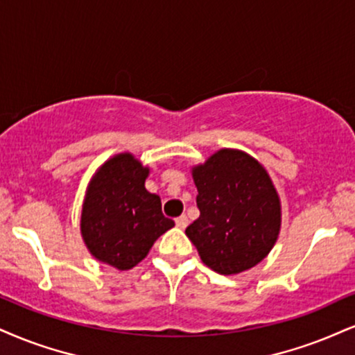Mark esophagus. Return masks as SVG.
Masks as SVG:
<instances>
[{
	"label": "esophagus",
	"instance_id": "obj_1",
	"mask_svg": "<svg viewBox=\"0 0 355 355\" xmlns=\"http://www.w3.org/2000/svg\"><path fill=\"white\" fill-rule=\"evenodd\" d=\"M187 224H189V220H187L186 216H181L176 218V225L179 227V229H186Z\"/></svg>",
	"mask_w": 355,
	"mask_h": 355
}]
</instances>
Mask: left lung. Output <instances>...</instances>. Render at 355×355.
Masks as SVG:
<instances>
[{
	"label": "left lung",
	"mask_w": 355,
	"mask_h": 355,
	"mask_svg": "<svg viewBox=\"0 0 355 355\" xmlns=\"http://www.w3.org/2000/svg\"><path fill=\"white\" fill-rule=\"evenodd\" d=\"M200 216L186 229L200 260L220 275L260 263L278 240L282 202L270 174L245 151L222 148L192 168Z\"/></svg>",
	"instance_id": "left-lung-1"
}]
</instances>
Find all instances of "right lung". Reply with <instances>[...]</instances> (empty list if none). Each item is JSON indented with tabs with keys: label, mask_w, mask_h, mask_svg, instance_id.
Masks as SVG:
<instances>
[{
	"label": "right lung",
	"mask_w": 355,
	"mask_h": 355,
	"mask_svg": "<svg viewBox=\"0 0 355 355\" xmlns=\"http://www.w3.org/2000/svg\"><path fill=\"white\" fill-rule=\"evenodd\" d=\"M150 168L131 153L107 159L87 186L80 234L92 257L116 270L137 266L174 222L144 187Z\"/></svg>",
	"instance_id": "1"
}]
</instances>
